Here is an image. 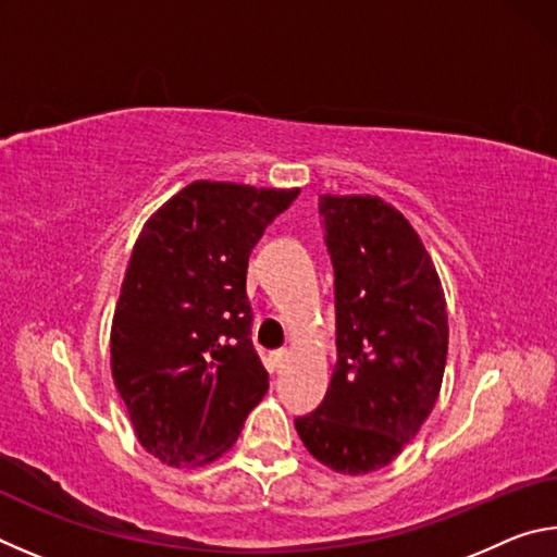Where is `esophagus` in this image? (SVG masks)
<instances>
[{"label": "esophagus", "mask_w": 557, "mask_h": 557, "mask_svg": "<svg viewBox=\"0 0 557 557\" xmlns=\"http://www.w3.org/2000/svg\"><path fill=\"white\" fill-rule=\"evenodd\" d=\"M287 358H289V351H287V348H277V351H272V354H270V363H272V369H282V366L287 363Z\"/></svg>", "instance_id": "34e87169"}]
</instances>
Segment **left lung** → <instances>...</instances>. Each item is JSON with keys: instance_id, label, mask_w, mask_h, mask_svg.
<instances>
[{"instance_id": "8db88e82", "label": "left lung", "mask_w": 557, "mask_h": 557, "mask_svg": "<svg viewBox=\"0 0 557 557\" xmlns=\"http://www.w3.org/2000/svg\"><path fill=\"white\" fill-rule=\"evenodd\" d=\"M334 265L336 366L322 405L295 420L309 455L369 474L400 455L437 403L447 301L410 221L381 196H319Z\"/></svg>"}]
</instances>
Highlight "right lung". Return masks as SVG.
<instances>
[{"instance_id":"obj_1","label":"right lung","mask_w":557,"mask_h":557,"mask_svg":"<svg viewBox=\"0 0 557 557\" xmlns=\"http://www.w3.org/2000/svg\"><path fill=\"white\" fill-rule=\"evenodd\" d=\"M297 194L203 178L149 215L132 248L110 329L112 379L139 445L169 467L221 457L270 388L245 275Z\"/></svg>"}]
</instances>
